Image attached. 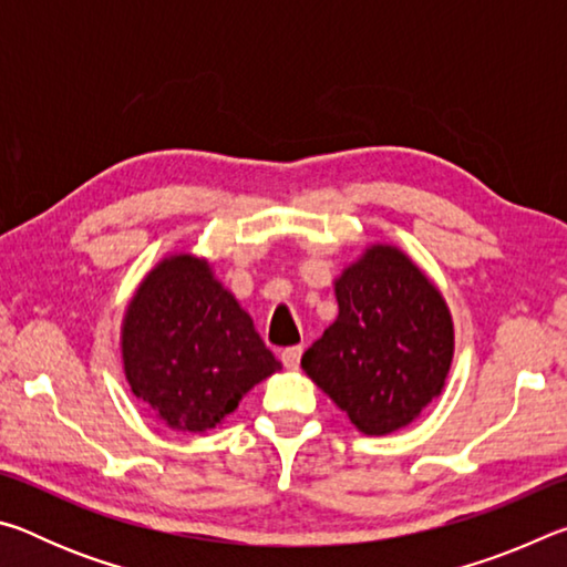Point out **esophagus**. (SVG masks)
Listing matches in <instances>:
<instances>
[{
    "label": "esophagus",
    "instance_id": "34e87169",
    "mask_svg": "<svg viewBox=\"0 0 567 567\" xmlns=\"http://www.w3.org/2000/svg\"><path fill=\"white\" fill-rule=\"evenodd\" d=\"M280 358L285 362V368L297 370V368H300V358H302V344H292V348H285Z\"/></svg>",
    "mask_w": 567,
    "mask_h": 567
}]
</instances>
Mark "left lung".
<instances>
[{
	"label": "left lung",
	"mask_w": 567,
	"mask_h": 567,
	"mask_svg": "<svg viewBox=\"0 0 567 567\" xmlns=\"http://www.w3.org/2000/svg\"><path fill=\"white\" fill-rule=\"evenodd\" d=\"M338 320L302 370L364 435L415 420L445 385L453 320L435 285L395 247L375 245L334 282Z\"/></svg>",
	"instance_id": "8db88e82"
}]
</instances>
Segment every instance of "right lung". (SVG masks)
Returning a JSON list of instances; mask_svg holds the SVG:
<instances>
[{
  "label": "right lung",
  "instance_id": "add662e5",
  "mask_svg": "<svg viewBox=\"0 0 567 567\" xmlns=\"http://www.w3.org/2000/svg\"><path fill=\"white\" fill-rule=\"evenodd\" d=\"M124 375L172 430L203 433L280 368L252 318L207 262L175 255L132 297L122 324Z\"/></svg>",
  "mask_w": 567,
  "mask_h": 567
}]
</instances>
